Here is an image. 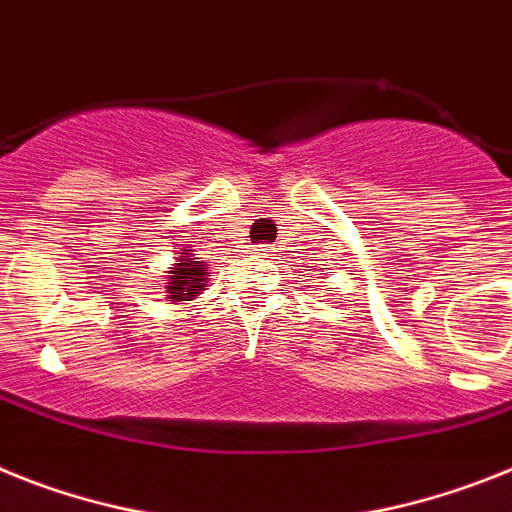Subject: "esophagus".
<instances>
[{
    "instance_id": "esophagus-1",
    "label": "esophagus",
    "mask_w": 512,
    "mask_h": 512,
    "mask_svg": "<svg viewBox=\"0 0 512 512\" xmlns=\"http://www.w3.org/2000/svg\"><path fill=\"white\" fill-rule=\"evenodd\" d=\"M269 251H272V248H269V246H259V248H256V253H261V256H269Z\"/></svg>"
}]
</instances>
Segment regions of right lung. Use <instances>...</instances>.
Here are the masks:
<instances>
[{
    "label": "right lung",
    "mask_w": 512,
    "mask_h": 512,
    "mask_svg": "<svg viewBox=\"0 0 512 512\" xmlns=\"http://www.w3.org/2000/svg\"><path fill=\"white\" fill-rule=\"evenodd\" d=\"M204 261H191V259H181V264L168 272V292L173 300H183V298H196L199 290L204 287Z\"/></svg>",
    "instance_id": "1"
}]
</instances>
